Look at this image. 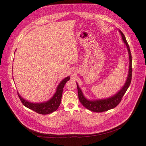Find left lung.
I'll list each match as a JSON object with an SVG mask.
<instances>
[{"label": "left lung", "instance_id": "8db88e82", "mask_svg": "<svg viewBox=\"0 0 146 146\" xmlns=\"http://www.w3.org/2000/svg\"><path fill=\"white\" fill-rule=\"evenodd\" d=\"M119 32L120 33L122 40L124 42V44L127 46L128 53V58H129V69H128V73L127 78V80L125 82V84L120 90L118 92L115 94L113 96L110 97L106 99H96V100H90L87 99L84 96L82 90L80 88L78 84L76 83L77 89H78V95L80 101L82 104L87 109L89 110L94 112L100 113L104 112L108 110L115 108L116 106L121 102V100L124 96L125 92H127L128 88L129 87L132 80V55H131L130 49L128 45L127 41L125 38L123 33L121 32V30H119Z\"/></svg>", "mask_w": 146, "mask_h": 146}]
</instances>
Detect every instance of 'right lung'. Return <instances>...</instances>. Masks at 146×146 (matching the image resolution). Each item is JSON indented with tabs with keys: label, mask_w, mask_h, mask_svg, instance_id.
<instances>
[{
	"label": "right lung",
	"mask_w": 146,
	"mask_h": 146,
	"mask_svg": "<svg viewBox=\"0 0 146 146\" xmlns=\"http://www.w3.org/2000/svg\"><path fill=\"white\" fill-rule=\"evenodd\" d=\"M70 79V77L67 76L62 80L59 84L58 87L56 88V92L54 93L53 96L49 100H48L47 101L34 103V102H29L25 100L18 92V96L23 104L25 107L35 111L37 113L41 114V115H48V114L53 113L54 111L58 110L60 104H61L62 90H63L64 86L66 83Z\"/></svg>",
	"instance_id": "1"
}]
</instances>
